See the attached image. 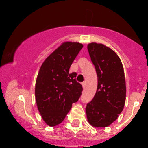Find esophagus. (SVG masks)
I'll return each mask as SVG.
<instances>
[{
  "label": "esophagus",
  "mask_w": 148,
  "mask_h": 148,
  "mask_svg": "<svg viewBox=\"0 0 148 148\" xmlns=\"http://www.w3.org/2000/svg\"><path fill=\"white\" fill-rule=\"evenodd\" d=\"M82 86H83V88H85V87H86V82H82Z\"/></svg>",
  "instance_id": "obj_1"
}]
</instances>
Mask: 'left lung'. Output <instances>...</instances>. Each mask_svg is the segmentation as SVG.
I'll return each instance as SVG.
<instances>
[{
  "mask_svg": "<svg viewBox=\"0 0 148 148\" xmlns=\"http://www.w3.org/2000/svg\"><path fill=\"white\" fill-rule=\"evenodd\" d=\"M98 77L97 90L86 107L87 120L92 126H109L123 110L126 85L122 64L114 51L101 44L87 46Z\"/></svg>",
  "mask_w": 148,
  "mask_h": 148,
  "instance_id": "1",
  "label": "left lung"
}]
</instances>
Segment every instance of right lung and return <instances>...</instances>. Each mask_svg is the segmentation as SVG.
Returning a JSON list of instances; mask_svg holds the SVG:
<instances>
[{"instance_id":"add662e5","label":"right lung","mask_w":148,"mask_h":148,"mask_svg":"<svg viewBox=\"0 0 148 148\" xmlns=\"http://www.w3.org/2000/svg\"><path fill=\"white\" fill-rule=\"evenodd\" d=\"M83 45L65 42L48 56L39 70L35 84V100L44 121L53 127L62 122L81 97L82 85L77 73L69 69Z\"/></svg>"}]
</instances>
